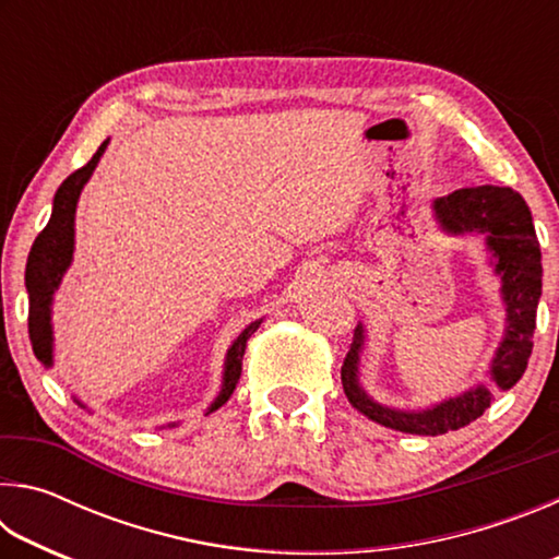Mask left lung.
Masks as SVG:
<instances>
[{
  "label": "left lung",
  "mask_w": 559,
  "mask_h": 559,
  "mask_svg": "<svg viewBox=\"0 0 559 559\" xmlns=\"http://www.w3.org/2000/svg\"><path fill=\"white\" fill-rule=\"evenodd\" d=\"M431 210L433 219L447 234L484 236L490 269L500 281V300L506 308L503 340L498 343L496 355L488 365V382L506 392L523 377L527 367V357L533 353L537 302L543 296L540 243L535 236L533 214L518 192L510 187L493 185L456 189L447 197H437ZM367 330L359 323L343 372H340L343 390L359 414L386 429L439 437V433L468 427L493 400V392H490L493 388L480 382L466 392L427 406V409H396V406L377 402L359 382Z\"/></svg>",
  "instance_id": "left-lung-1"
}]
</instances>
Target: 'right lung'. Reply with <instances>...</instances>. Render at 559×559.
I'll return each instance as SVG.
<instances>
[{"label": "right lung", "instance_id": "1", "mask_svg": "<svg viewBox=\"0 0 559 559\" xmlns=\"http://www.w3.org/2000/svg\"><path fill=\"white\" fill-rule=\"evenodd\" d=\"M110 140H106L98 147V153L91 157L86 167L75 169L61 182L53 194V210L51 219L44 226V231L36 236V241L29 251V261H26V293H29V337L36 359L44 367L53 365V325H51V306H53V293L59 290L66 271L71 269L73 263V249H75V206H79V197L83 187L93 175V169L98 167L103 153H106ZM263 318L253 320L251 325L241 330V335L234 340L231 347L226 349L224 357V374H222V390L214 396V402L206 406V414L219 409L222 404L229 402L231 392L236 390V382L241 377V359L246 349V340L257 333ZM73 402L83 406L73 396ZM86 409V406H83ZM175 427V424H169Z\"/></svg>", "mask_w": 559, "mask_h": 559}]
</instances>
